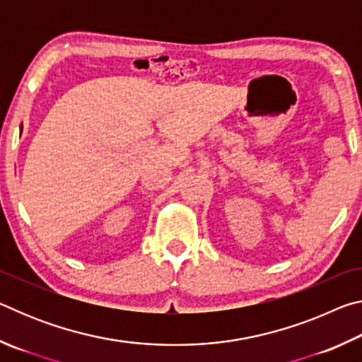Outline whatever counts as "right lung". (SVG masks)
<instances>
[{
  "label": "right lung",
  "instance_id": "1",
  "mask_svg": "<svg viewBox=\"0 0 362 362\" xmlns=\"http://www.w3.org/2000/svg\"><path fill=\"white\" fill-rule=\"evenodd\" d=\"M21 132H22V126H21Z\"/></svg>",
  "mask_w": 362,
  "mask_h": 362
}]
</instances>
